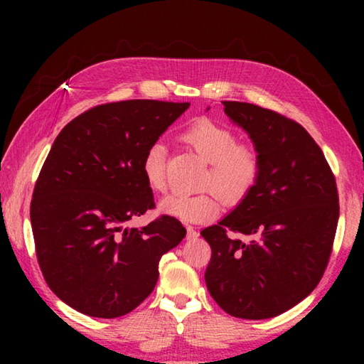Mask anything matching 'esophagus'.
I'll use <instances>...</instances> for the list:
<instances>
[{
  "instance_id": "34e87169",
  "label": "esophagus",
  "mask_w": 364,
  "mask_h": 364,
  "mask_svg": "<svg viewBox=\"0 0 364 364\" xmlns=\"http://www.w3.org/2000/svg\"><path fill=\"white\" fill-rule=\"evenodd\" d=\"M186 232H188V239H194V237H197L199 236V232H197L193 226H186Z\"/></svg>"
}]
</instances>
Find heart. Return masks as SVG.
<instances>
[{
  "instance_id": "heart-1",
  "label": "heart",
  "mask_w": 364,
  "mask_h": 364,
  "mask_svg": "<svg viewBox=\"0 0 364 364\" xmlns=\"http://www.w3.org/2000/svg\"><path fill=\"white\" fill-rule=\"evenodd\" d=\"M183 138L208 162L204 186L197 194L173 193L160 200V210L183 221H205L220 212V196L228 204H237L257 186L262 173V156L254 144L237 143V133L213 120L199 119L183 132ZM167 146L154 141L147 147L141 170L152 191L167 188ZM214 189L212 190L211 188Z\"/></svg>"
}]
</instances>
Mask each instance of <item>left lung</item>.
I'll list each match as a JSON object with an SVG mask.
<instances>
[{
  "instance_id": "8db88e82",
  "label": "left lung",
  "mask_w": 364,
  "mask_h": 364,
  "mask_svg": "<svg viewBox=\"0 0 364 364\" xmlns=\"http://www.w3.org/2000/svg\"><path fill=\"white\" fill-rule=\"evenodd\" d=\"M262 156L257 186L202 230L212 257L205 282L228 315L267 319L291 310L321 281L338 221V193L321 147L289 117L223 101Z\"/></svg>"
}]
</instances>
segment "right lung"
<instances>
[{
    "mask_svg": "<svg viewBox=\"0 0 364 364\" xmlns=\"http://www.w3.org/2000/svg\"><path fill=\"white\" fill-rule=\"evenodd\" d=\"M189 102L132 100L101 104L63 128L36 178L30 221L36 260L49 289L83 315L119 318L134 310L159 279V262L186 234L152 210L141 162L147 147Z\"/></svg>",
    "mask_w": 364,
    "mask_h": 364,
    "instance_id": "right-lung-1",
    "label": "right lung"
}]
</instances>
